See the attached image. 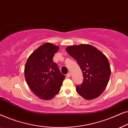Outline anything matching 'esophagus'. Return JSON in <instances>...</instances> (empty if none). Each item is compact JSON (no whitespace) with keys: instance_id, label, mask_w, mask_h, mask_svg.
Segmentation results:
<instances>
[{"instance_id":"esophagus-1","label":"esophagus","mask_w":128,"mask_h":128,"mask_svg":"<svg viewBox=\"0 0 128 128\" xmlns=\"http://www.w3.org/2000/svg\"><path fill=\"white\" fill-rule=\"evenodd\" d=\"M70 76H71V74H70V73H68L67 74H66V76L68 77V78H70Z\"/></svg>"}]
</instances>
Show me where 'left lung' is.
<instances>
[{
  "instance_id": "obj_1",
  "label": "left lung",
  "mask_w": 128,
  "mask_h": 128,
  "mask_svg": "<svg viewBox=\"0 0 128 128\" xmlns=\"http://www.w3.org/2000/svg\"><path fill=\"white\" fill-rule=\"evenodd\" d=\"M66 50L78 62L83 73V83L76 86L77 92L86 100L98 97L106 89L111 75L107 58L90 45H73Z\"/></svg>"
}]
</instances>
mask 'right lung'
<instances>
[{
    "instance_id": "right-lung-1",
    "label": "right lung",
    "mask_w": 128,
    "mask_h": 128,
    "mask_svg": "<svg viewBox=\"0 0 128 128\" xmlns=\"http://www.w3.org/2000/svg\"><path fill=\"white\" fill-rule=\"evenodd\" d=\"M59 47L45 43L31 54L27 59L24 74L27 83L40 98L50 100L60 90L65 76L60 73L53 57Z\"/></svg>"
}]
</instances>
